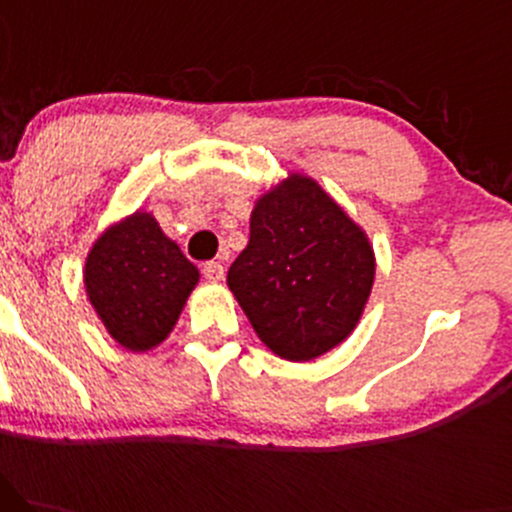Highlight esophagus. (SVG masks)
<instances>
[{"mask_svg":"<svg viewBox=\"0 0 512 512\" xmlns=\"http://www.w3.org/2000/svg\"><path fill=\"white\" fill-rule=\"evenodd\" d=\"M203 275L210 283H222V280H225V266H222L220 261H208L203 266Z\"/></svg>","mask_w":512,"mask_h":512,"instance_id":"34e87169","label":"esophagus"}]
</instances>
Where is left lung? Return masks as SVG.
<instances>
[{
    "label": "left lung",
    "mask_w": 512,
    "mask_h": 512,
    "mask_svg": "<svg viewBox=\"0 0 512 512\" xmlns=\"http://www.w3.org/2000/svg\"><path fill=\"white\" fill-rule=\"evenodd\" d=\"M229 290L263 343L309 363L355 331L375 283L365 229L312 176L287 174L251 210Z\"/></svg>",
    "instance_id": "8db88e82"
}]
</instances>
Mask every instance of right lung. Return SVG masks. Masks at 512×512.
<instances>
[{
    "label": "right lung",
    "mask_w": 512,
    "mask_h": 512,
    "mask_svg": "<svg viewBox=\"0 0 512 512\" xmlns=\"http://www.w3.org/2000/svg\"><path fill=\"white\" fill-rule=\"evenodd\" d=\"M198 280V268L145 210L103 229L84 263L86 297L96 317L132 353L169 338Z\"/></svg>",
    "instance_id": "right-lung-1"
}]
</instances>
